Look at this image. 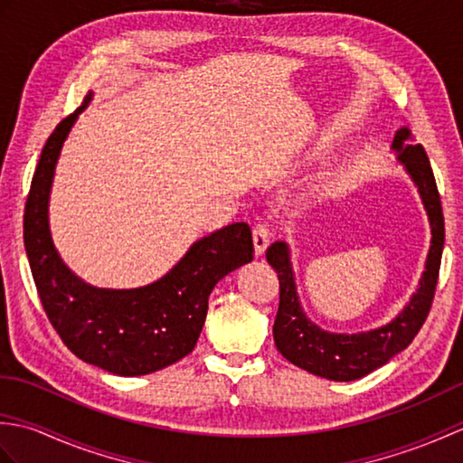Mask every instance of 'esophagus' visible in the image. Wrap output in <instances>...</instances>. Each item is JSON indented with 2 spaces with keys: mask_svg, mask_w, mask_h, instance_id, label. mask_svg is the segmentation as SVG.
<instances>
[{
  "mask_svg": "<svg viewBox=\"0 0 463 463\" xmlns=\"http://www.w3.org/2000/svg\"><path fill=\"white\" fill-rule=\"evenodd\" d=\"M270 237L272 232L267 224H257L252 229V241H254V250H257V254L260 257V254H264V250H267L269 242H270Z\"/></svg>",
  "mask_w": 463,
  "mask_h": 463,
  "instance_id": "esophagus-1",
  "label": "esophagus"
}]
</instances>
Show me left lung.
Segmentation results:
<instances>
[{
  "label": "left lung",
  "instance_id": "8db88e82",
  "mask_svg": "<svg viewBox=\"0 0 463 463\" xmlns=\"http://www.w3.org/2000/svg\"><path fill=\"white\" fill-rule=\"evenodd\" d=\"M410 139V131L402 127L394 137L392 149L396 151L398 161L404 163L406 173L418 186L431 226V247L426 270L420 279V288L394 320L358 334H334L318 328L302 312L287 242H274L267 249V260L277 270L280 280V302L272 326L274 344L284 358L314 376L334 382H352L366 376L408 348L428 318L436 294L446 229L428 155L424 146L414 145Z\"/></svg>",
  "mask_w": 463,
  "mask_h": 463
}]
</instances>
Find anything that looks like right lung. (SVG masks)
Wrapping results in <instances>:
<instances>
[{
  "instance_id": "add662e5",
  "label": "right lung",
  "mask_w": 463,
  "mask_h": 463,
  "mask_svg": "<svg viewBox=\"0 0 463 463\" xmlns=\"http://www.w3.org/2000/svg\"><path fill=\"white\" fill-rule=\"evenodd\" d=\"M90 101L91 93L43 146L24 213L25 252L43 310L65 346L107 372L143 376L193 352L214 284L252 260V232L247 222H234L196 241L171 272L149 287L95 288L77 279L53 247L47 203L59 151Z\"/></svg>"
}]
</instances>
